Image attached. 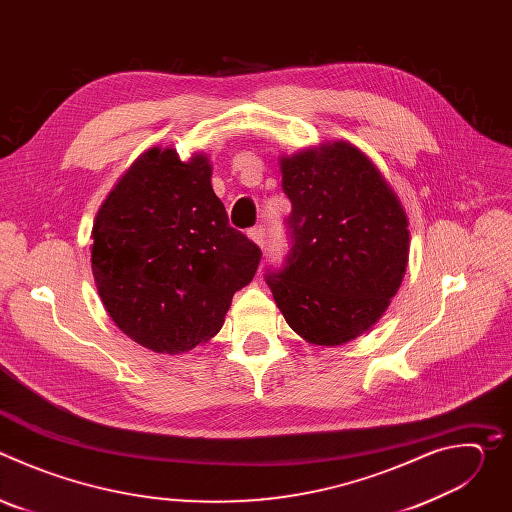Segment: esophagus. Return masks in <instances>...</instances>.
Listing matches in <instances>:
<instances>
[{"label":"esophagus","instance_id":"esophagus-1","mask_svg":"<svg viewBox=\"0 0 512 512\" xmlns=\"http://www.w3.org/2000/svg\"><path fill=\"white\" fill-rule=\"evenodd\" d=\"M247 237L257 245V247H265V227L263 225H259V227H253V229H249V233H247Z\"/></svg>","mask_w":512,"mask_h":512}]
</instances>
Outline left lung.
<instances>
[{
	"instance_id": "left-lung-1",
	"label": "left lung",
	"mask_w": 512,
	"mask_h": 512,
	"mask_svg": "<svg viewBox=\"0 0 512 512\" xmlns=\"http://www.w3.org/2000/svg\"><path fill=\"white\" fill-rule=\"evenodd\" d=\"M289 251L265 275L291 330L320 346L367 332L403 281L407 214L379 168L348 141L281 158Z\"/></svg>"
}]
</instances>
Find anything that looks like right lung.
Listing matches in <instances>:
<instances>
[{
    "label": "right lung",
    "mask_w": 512,
    "mask_h": 512,
    "mask_svg": "<svg viewBox=\"0 0 512 512\" xmlns=\"http://www.w3.org/2000/svg\"><path fill=\"white\" fill-rule=\"evenodd\" d=\"M210 176L204 154L182 162L174 148H152L95 218L91 263L101 302L123 334L154 352L210 340L261 261V249L229 225Z\"/></svg>",
    "instance_id": "1"
}]
</instances>
